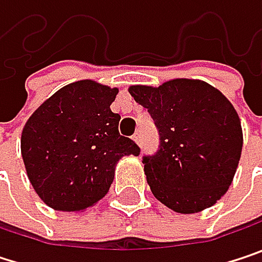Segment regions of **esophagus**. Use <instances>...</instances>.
<instances>
[{"label": "esophagus", "mask_w": 262, "mask_h": 262, "mask_svg": "<svg viewBox=\"0 0 262 262\" xmlns=\"http://www.w3.org/2000/svg\"><path fill=\"white\" fill-rule=\"evenodd\" d=\"M132 139H133V141H135V142L139 145V144H141V135H139V132H136V133L132 136Z\"/></svg>", "instance_id": "esophagus-1"}]
</instances>
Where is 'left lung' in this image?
<instances>
[{
  "label": "left lung",
  "mask_w": 262,
  "mask_h": 262,
  "mask_svg": "<svg viewBox=\"0 0 262 262\" xmlns=\"http://www.w3.org/2000/svg\"><path fill=\"white\" fill-rule=\"evenodd\" d=\"M129 92L161 135L158 153L142 159L153 195L179 214L215 205L234 181L243 148L232 103L217 88L194 79L133 84Z\"/></svg>",
  "instance_id": "8db88e82"
}]
</instances>
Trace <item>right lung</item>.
I'll return each mask as SVG.
<instances>
[{"mask_svg":"<svg viewBox=\"0 0 262 262\" xmlns=\"http://www.w3.org/2000/svg\"><path fill=\"white\" fill-rule=\"evenodd\" d=\"M118 88L79 80L60 88L27 120L21 155L40 200L56 211L80 212L111 188L123 156L139 147L118 132L111 111Z\"/></svg>","mask_w":262,"mask_h":262,"instance_id":"right-lung-1","label":"right lung"}]
</instances>
